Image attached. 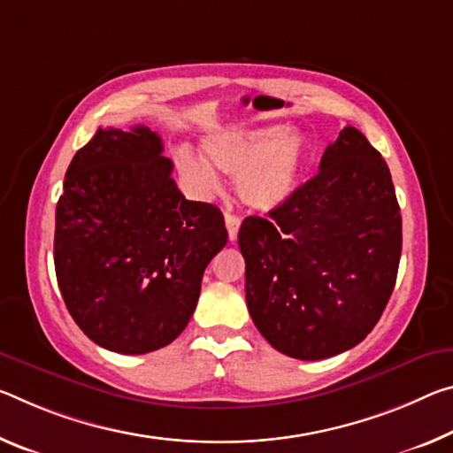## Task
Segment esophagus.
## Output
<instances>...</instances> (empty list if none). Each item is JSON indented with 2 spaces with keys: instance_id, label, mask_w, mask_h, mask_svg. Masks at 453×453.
Segmentation results:
<instances>
[{
  "instance_id": "obj_1",
  "label": "esophagus",
  "mask_w": 453,
  "mask_h": 453,
  "mask_svg": "<svg viewBox=\"0 0 453 453\" xmlns=\"http://www.w3.org/2000/svg\"><path fill=\"white\" fill-rule=\"evenodd\" d=\"M240 224H242V219L238 218V215H234V213H226V227H227V235H229V240H235L238 238V232H240Z\"/></svg>"
}]
</instances>
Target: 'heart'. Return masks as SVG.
Segmentation results:
<instances>
[{"label": "heart", "instance_id": "b5f03b06", "mask_svg": "<svg viewBox=\"0 0 453 453\" xmlns=\"http://www.w3.org/2000/svg\"><path fill=\"white\" fill-rule=\"evenodd\" d=\"M203 157L179 149L175 163L193 189L213 193L219 188V175H235V189L242 201L254 210H276L296 189L304 159L303 139L276 127L219 128L203 139Z\"/></svg>", "mask_w": 453, "mask_h": 453}]
</instances>
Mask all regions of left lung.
I'll return each mask as SVG.
<instances>
[{"instance_id": "8db88e82", "label": "left lung", "mask_w": 453, "mask_h": 453, "mask_svg": "<svg viewBox=\"0 0 453 453\" xmlns=\"http://www.w3.org/2000/svg\"><path fill=\"white\" fill-rule=\"evenodd\" d=\"M246 303L280 353L320 361L353 349L381 319L397 280L401 213L389 167L355 127L319 173L268 218L243 219Z\"/></svg>"}]
</instances>
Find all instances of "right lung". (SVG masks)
<instances>
[{
	"instance_id": "add662e5",
	"label": "right lung",
	"mask_w": 453,
	"mask_h": 453,
	"mask_svg": "<svg viewBox=\"0 0 453 453\" xmlns=\"http://www.w3.org/2000/svg\"><path fill=\"white\" fill-rule=\"evenodd\" d=\"M149 127L98 128L56 205L54 265L70 317L98 347L145 355L188 326L201 278L227 243L224 215L189 201Z\"/></svg>"
}]
</instances>
